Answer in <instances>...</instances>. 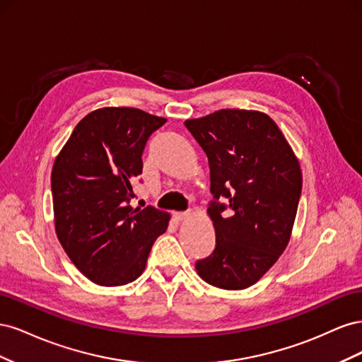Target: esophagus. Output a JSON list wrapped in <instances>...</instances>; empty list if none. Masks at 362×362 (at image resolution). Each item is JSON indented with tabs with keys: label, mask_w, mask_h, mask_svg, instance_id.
<instances>
[{
	"label": "esophagus",
	"mask_w": 362,
	"mask_h": 362,
	"mask_svg": "<svg viewBox=\"0 0 362 362\" xmlns=\"http://www.w3.org/2000/svg\"><path fill=\"white\" fill-rule=\"evenodd\" d=\"M172 217H173V221L181 222V221H184V218L189 217V213H173Z\"/></svg>",
	"instance_id": "esophagus-1"
}]
</instances>
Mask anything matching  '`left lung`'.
<instances>
[{"label": "left lung", "mask_w": 362, "mask_h": 362, "mask_svg": "<svg viewBox=\"0 0 362 362\" xmlns=\"http://www.w3.org/2000/svg\"><path fill=\"white\" fill-rule=\"evenodd\" d=\"M184 125L208 158L216 231L214 250L194 267L214 287L247 288L287 247L302 193L299 161L264 113L226 108Z\"/></svg>", "instance_id": "8db88e82"}]
</instances>
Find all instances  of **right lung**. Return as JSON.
Instances as JSON below:
<instances>
[{"mask_svg":"<svg viewBox=\"0 0 362 362\" xmlns=\"http://www.w3.org/2000/svg\"><path fill=\"white\" fill-rule=\"evenodd\" d=\"M166 119L129 107L83 117L54 161L51 192L56 231L71 261L98 286H125L146 267L169 214L129 205L151 134Z\"/></svg>","mask_w":362,"mask_h":362,"instance_id":"obj_1","label":"right lung"}]
</instances>
